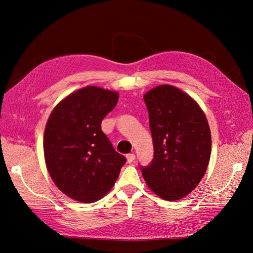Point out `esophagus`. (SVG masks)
<instances>
[{
	"label": "esophagus",
	"instance_id": "1",
	"mask_svg": "<svg viewBox=\"0 0 253 253\" xmlns=\"http://www.w3.org/2000/svg\"><path fill=\"white\" fill-rule=\"evenodd\" d=\"M135 158H136V156H135V154H133V153H132V154H127L126 155V160H127V163H129V164L133 163L134 160H135Z\"/></svg>",
	"mask_w": 253,
	"mask_h": 253
}]
</instances>
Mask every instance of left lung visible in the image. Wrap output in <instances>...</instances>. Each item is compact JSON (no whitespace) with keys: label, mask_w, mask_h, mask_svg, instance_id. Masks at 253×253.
Here are the masks:
<instances>
[{"label":"left lung","mask_w":253,"mask_h":253,"mask_svg":"<svg viewBox=\"0 0 253 253\" xmlns=\"http://www.w3.org/2000/svg\"><path fill=\"white\" fill-rule=\"evenodd\" d=\"M154 157L140 167L148 187L166 201H177L200 183L211 155V133L204 112L179 88L159 85L143 96Z\"/></svg>","instance_id":"left-lung-1"}]
</instances>
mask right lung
Listing matches in <instances>:
<instances>
[{
  "instance_id": "1",
  "label": "right lung",
  "mask_w": 253,
  "mask_h": 253,
  "mask_svg": "<svg viewBox=\"0 0 253 253\" xmlns=\"http://www.w3.org/2000/svg\"><path fill=\"white\" fill-rule=\"evenodd\" d=\"M116 91L86 86L52 110L44 132L45 163L51 179L68 197L94 203L116 182L126 162L101 131L118 102Z\"/></svg>"
}]
</instances>
